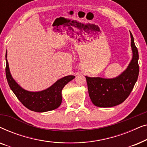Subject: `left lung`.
Wrapping results in <instances>:
<instances>
[{"label":"left lung","mask_w":147,"mask_h":147,"mask_svg":"<svg viewBox=\"0 0 147 147\" xmlns=\"http://www.w3.org/2000/svg\"><path fill=\"white\" fill-rule=\"evenodd\" d=\"M130 37L132 58L122 73L114 78L85 76L90 98L96 106L108 108L117 106L128 97L133 89L138 79L139 66L138 49L131 33Z\"/></svg>","instance_id":"obj_1"}]
</instances>
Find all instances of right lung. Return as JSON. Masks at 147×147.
Wrapping results in <instances>:
<instances>
[{"mask_svg": "<svg viewBox=\"0 0 147 147\" xmlns=\"http://www.w3.org/2000/svg\"><path fill=\"white\" fill-rule=\"evenodd\" d=\"M6 77L12 91L19 101L31 111L44 112L55 110L61 105V92L68 82L75 78L74 76H67L58 80L47 89L39 92H30L23 89L12 77L7 61L6 52Z\"/></svg>", "mask_w": 147, "mask_h": 147, "instance_id": "add662e5", "label": "right lung"}]
</instances>
